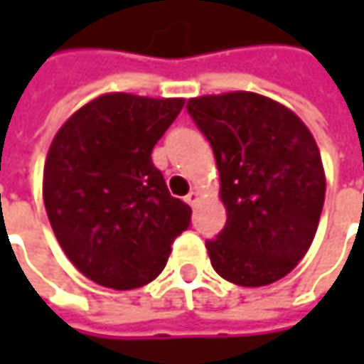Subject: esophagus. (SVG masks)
<instances>
[{"label": "esophagus", "instance_id": "34e87169", "mask_svg": "<svg viewBox=\"0 0 364 364\" xmlns=\"http://www.w3.org/2000/svg\"><path fill=\"white\" fill-rule=\"evenodd\" d=\"M186 203H188L190 206H194V204L198 203V192H196V190H190L188 196H186Z\"/></svg>", "mask_w": 364, "mask_h": 364}]
</instances>
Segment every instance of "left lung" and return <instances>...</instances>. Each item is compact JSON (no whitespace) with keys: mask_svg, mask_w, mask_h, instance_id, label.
<instances>
[{"mask_svg":"<svg viewBox=\"0 0 364 364\" xmlns=\"http://www.w3.org/2000/svg\"><path fill=\"white\" fill-rule=\"evenodd\" d=\"M190 117L210 141L227 225L206 249L215 272L245 287L291 272L314 239L326 178L310 129L257 92L190 99Z\"/></svg>","mask_w":364,"mask_h":364,"instance_id":"obj_1","label":"left lung"}]
</instances>
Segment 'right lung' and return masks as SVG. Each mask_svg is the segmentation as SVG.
<instances>
[{"label":"right lung","mask_w":364,"mask_h":364,"mask_svg":"<svg viewBox=\"0 0 364 364\" xmlns=\"http://www.w3.org/2000/svg\"><path fill=\"white\" fill-rule=\"evenodd\" d=\"M184 99L111 92L58 129L44 164V206L58 243L82 275L113 289L156 279L170 245L190 227L151 149Z\"/></svg>","instance_id":"right-lung-1"}]
</instances>
